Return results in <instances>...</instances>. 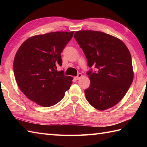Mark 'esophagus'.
I'll return each instance as SVG.
<instances>
[{"instance_id":"34e87169","label":"esophagus","mask_w":147,"mask_h":147,"mask_svg":"<svg viewBox=\"0 0 147 147\" xmlns=\"http://www.w3.org/2000/svg\"><path fill=\"white\" fill-rule=\"evenodd\" d=\"M82 77V74L81 73H79L78 74V76L76 77H75V79L76 80H79Z\"/></svg>"}]
</instances>
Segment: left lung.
<instances>
[{"label": "left lung", "instance_id": "8db88e82", "mask_svg": "<svg viewBox=\"0 0 147 147\" xmlns=\"http://www.w3.org/2000/svg\"><path fill=\"white\" fill-rule=\"evenodd\" d=\"M74 37L83 49L90 67V80L85 90L89 104L99 111L114 107L126 95L133 80L131 56L121 40L104 32L77 31Z\"/></svg>", "mask_w": 147, "mask_h": 147}]
</instances>
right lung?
Masks as SVG:
<instances>
[{"instance_id":"add662e5","label":"right lung","mask_w":147,"mask_h":147,"mask_svg":"<svg viewBox=\"0 0 147 147\" xmlns=\"http://www.w3.org/2000/svg\"><path fill=\"white\" fill-rule=\"evenodd\" d=\"M74 32H55L26 40L15 55V79L24 95L44 107L61 101L69 89L73 78L57 70L62 65L61 54Z\"/></svg>"}]
</instances>
